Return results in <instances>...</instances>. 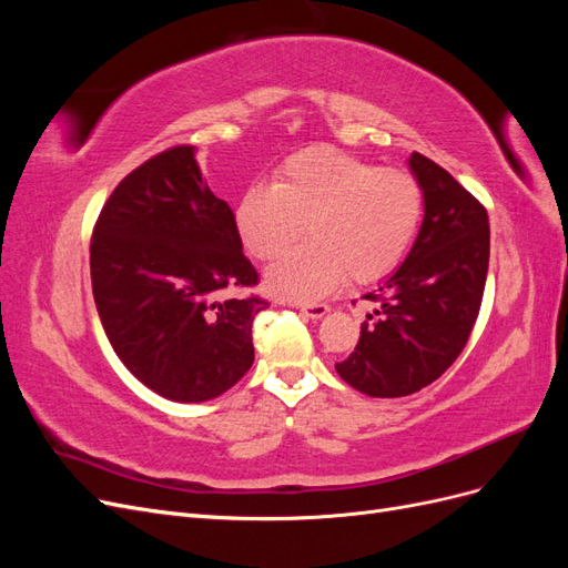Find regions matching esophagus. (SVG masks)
<instances>
[{"instance_id": "34e87169", "label": "esophagus", "mask_w": 568, "mask_h": 568, "mask_svg": "<svg viewBox=\"0 0 568 568\" xmlns=\"http://www.w3.org/2000/svg\"><path fill=\"white\" fill-rule=\"evenodd\" d=\"M301 313H303L305 317H311V320H322L326 313H329V305H324V303L301 305Z\"/></svg>"}]
</instances>
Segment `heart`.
<instances>
[{
	"mask_svg": "<svg viewBox=\"0 0 568 568\" xmlns=\"http://www.w3.org/2000/svg\"><path fill=\"white\" fill-rule=\"evenodd\" d=\"M424 209L415 175L332 146L286 159L272 186L251 184L236 201L234 225L246 251L261 261L280 255L265 272L274 296L315 301L343 280L369 284L403 261Z\"/></svg>",
	"mask_w": 568,
	"mask_h": 568,
	"instance_id": "1",
	"label": "heart"
}]
</instances>
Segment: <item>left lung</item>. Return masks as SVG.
<instances>
[{
	"instance_id": "1",
	"label": "left lung",
	"mask_w": 568,
	"mask_h": 568,
	"mask_svg": "<svg viewBox=\"0 0 568 568\" xmlns=\"http://www.w3.org/2000/svg\"><path fill=\"white\" fill-rule=\"evenodd\" d=\"M424 194L415 246L374 294V315L359 326L355 351L336 372L372 398H403L434 384L467 346L484 298L488 213L448 170L412 153Z\"/></svg>"
}]
</instances>
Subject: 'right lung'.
<instances>
[{
    "label": "right lung",
    "instance_id": "right-lung-1",
    "mask_svg": "<svg viewBox=\"0 0 568 568\" xmlns=\"http://www.w3.org/2000/svg\"><path fill=\"white\" fill-rule=\"evenodd\" d=\"M92 294L115 355L153 393L213 400L253 365L255 286L230 205L205 184L196 146H173L120 182L90 244Z\"/></svg>",
    "mask_w": 568,
    "mask_h": 568
}]
</instances>
